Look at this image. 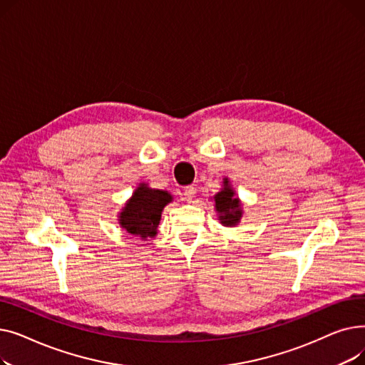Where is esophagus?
Segmentation results:
<instances>
[{"mask_svg":"<svg viewBox=\"0 0 365 365\" xmlns=\"http://www.w3.org/2000/svg\"><path fill=\"white\" fill-rule=\"evenodd\" d=\"M195 194H197V189H195L194 186H187V187L185 189V192H183L185 201H186V202H192V200L195 198Z\"/></svg>","mask_w":365,"mask_h":365,"instance_id":"1","label":"esophagus"}]
</instances>
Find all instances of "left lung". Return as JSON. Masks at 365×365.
Returning a JSON list of instances; mask_svg holds the SVG:
<instances>
[{
	"label": "left lung",
	"mask_w": 365,
	"mask_h": 365,
	"mask_svg": "<svg viewBox=\"0 0 365 365\" xmlns=\"http://www.w3.org/2000/svg\"><path fill=\"white\" fill-rule=\"evenodd\" d=\"M216 212L219 213V220L225 226H235L242 217L241 201L235 197V190L227 179H223V187L220 192L215 195Z\"/></svg>",
	"instance_id": "8db88e82"
}]
</instances>
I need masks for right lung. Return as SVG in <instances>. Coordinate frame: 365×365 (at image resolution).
I'll return each mask as SVG.
<instances>
[{
	"label": "right lung",
	"instance_id": "add662e5",
	"mask_svg": "<svg viewBox=\"0 0 365 365\" xmlns=\"http://www.w3.org/2000/svg\"><path fill=\"white\" fill-rule=\"evenodd\" d=\"M173 201L167 190L152 189L140 183L120 213V225L134 237H155L164 207Z\"/></svg>",
	"mask_w": 365,
	"mask_h": 365
}]
</instances>
